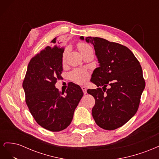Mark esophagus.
<instances>
[{
    "label": "esophagus",
    "instance_id": "esophagus-1",
    "mask_svg": "<svg viewBox=\"0 0 159 159\" xmlns=\"http://www.w3.org/2000/svg\"><path fill=\"white\" fill-rule=\"evenodd\" d=\"M81 89H82L84 94L87 93V88L85 87V86H82V87H81Z\"/></svg>",
    "mask_w": 159,
    "mask_h": 159
}]
</instances>
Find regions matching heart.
<instances>
[{
    "label": "heart",
    "mask_w": 159,
    "mask_h": 159,
    "mask_svg": "<svg viewBox=\"0 0 159 159\" xmlns=\"http://www.w3.org/2000/svg\"><path fill=\"white\" fill-rule=\"evenodd\" d=\"M78 50L81 54H84L86 52L93 50L89 44H85V43H79L78 44ZM66 56V52H65L63 54V60L65 59ZM70 78L74 81V82L83 84L87 81L89 78V72L84 69H75L71 71L70 74Z\"/></svg>",
    "instance_id": "heart-1"
}]
</instances>
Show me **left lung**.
Wrapping results in <instances>:
<instances>
[{
	"mask_svg": "<svg viewBox=\"0 0 159 159\" xmlns=\"http://www.w3.org/2000/svg\"><path fill=\"white\" fill-rule=\"evenodd\" d=\"M80 38L84 40V36ZM85 41L93 45L99 64L91 79L99 88L87 91L95 100L92 116L101 128L116 129L138 110L145 87L141 66L126 46L98 37H86ZM107 85L110 88L105 91Z\"/></svg>",
	"mask_w": 159,
	"mask_h": 159,
	"instance_id": "8db88e82",
	"label": "left lung"
}]
</instances>
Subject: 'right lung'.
<instances>
[{
  "instance_id": "obj_1",
  "label": "right lung",
  "mask_w": 159,
  "mask_h": 159,
  "mask_svg": "<svg viewBox=\"0 0 159 159\" xmlns=\"http://www.w3.org/2000/svg\"><path fill=\"white\" fill-rule=\"evenodd\" d=\"M51 42L56 44V38ZM63 48L56 44L46 47L30 61L22 83L26 103L33 117L41 127L53 132L70 125L84 95L80 86L73 83L66 93H61L55 87L63 70Z\"/></svg>"
}]
</instances>
